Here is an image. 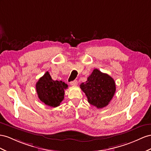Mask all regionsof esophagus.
I'll return each instance as SVG.
<instances>
[{
    "label": "esophagus",
    "instance_id": "esophagus-1",
    "mask_svg": "<svg viewBox=\"0 0 151 151\" xmlns=\"http://www.w3.org/2000/svg\"><path fill=\"white\" fill-rule=\"evenodd\" d=\"M70 84H71V86H77V85H78V82H77V80H74V81H73V82H71L70 83Z\"/></svg>",
    "mask_w": 151,
    "mask_h": 151
}]
</instances>
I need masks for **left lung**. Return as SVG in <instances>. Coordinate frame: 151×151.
Here are the masks:
<instances>
[{"mask_svg": "<svg viewBox=\"0 0 151 151\" xmlns=\"http://www.w3.org/2000/svg\"><path fill=\"white\" fill-rule=\"evenodd\" d=\"M80 86L86 94L88 102L98 109L109 105L116 90L114 80L98 69H94L86 82Z\"/></svg>", "mask_w": 151, "mask_h": 151, "instance_id": "8db88e82", "label": "left lung"}]
</instances>
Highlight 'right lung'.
I'll use <instances>...</instances> for the list:
<instances>
[{
    "mask_svg": "<svg viewBox=\"0 0 151 151\" xmlns=\"http://www.w3.org/2000/svg\"><path fill=\"white\" fill-rule=\"evenodd\" d=\"M68 86L63 81L52 80L47 71L36 83V91L41 101L45 105L57 107L64 98V90Z\"/></svg>",
    "mask_w": 151,
    "mask_h": 151,
    "instance_id": "add662e5",
    "label": "right lung"
}]
</instances>
